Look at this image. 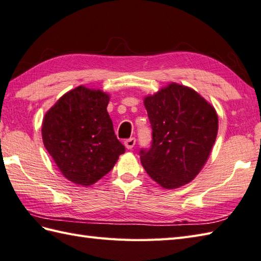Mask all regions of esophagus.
<instances>
[{
  "instance_id": "esophagus-1",
  "label": "esophagus",
  "mask_w": 261,
  "mask_h": 261,
  "mask_svg": "<svg viewBox=\"0 0 261 261\" xmlns=\"http://www.w3.org/2000/svg\"><path fill=\"white\" fill-rule=\"evenodd\" d=\"M124 147L128 149V150H131L133 147H135L136 144V138H130V139H126V140H124Z\"/></svg>"
}]
</instances>
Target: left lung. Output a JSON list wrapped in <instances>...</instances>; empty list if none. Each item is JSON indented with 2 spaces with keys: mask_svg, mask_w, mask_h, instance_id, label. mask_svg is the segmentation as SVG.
<instances>
[{
  "mask_svg": "<svg viewBox=\"0 0 261 261\" xmlns=\"http://www.w3.org/2000/svg\"><path fill=\"white\" fill-rule=\"evenodd\" d=\"M143 103L152 126L151 148L140 152L144 170L166 189L189 184L215 144L216 109L193 89L174 82L144 96Z\"/></svg>",
  "mask_w": 261,
  "mask_h": 261,
  "instance_id": "obj_1",
  "label": "left lung"
}]
</instances>
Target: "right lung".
<instances>
[{
  "label": "right lung",
  "mask_w": 261,
  "mask_h": 261,
  "mask_svg": "<svg viewBox=\"0 0 261 261\" xmlns=\"http://www.w3.org/2000/svg\"><path fill=\"white\" fill-rule=\"evenodd\" d=\"M110 95L79 86L48 109L42 122L44 147L71 182L91 186L116 165L125 148L113 131Z\"/></svg>",
  "instance_id": "obj_1"
}]
</instances>
